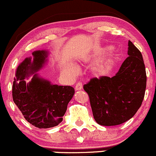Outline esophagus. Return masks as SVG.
Masks as SVG:
<instances>
[{"mask_svg": "<svg viewBox=\"0 0 156 156\" xmlns=\"http://www.w3.org/2000/svg\"><path fill=\"white\" fill-rule=\"evenodd\" d=\"M82 89H83V83L81 82H78L75 86V89L78 91V90H81Z\"/></svg>", "mask_w": 156, "mask_h": 156, "instance_id": "obj_1", "label": "esophagus"}]
</instances>
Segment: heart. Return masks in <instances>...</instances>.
<instances>
[{
  "label": "heart",
  "instance_id": "b5f03b06",
  "mask_svg": "<svg viewBox=\"0 0 156 156\" xmlns=\"http://www.w3.org/2000/svg\"><path fill=\"white\" fill-rule=\"evenodd\" d=\"M101 52H99L94 54L91 56V58H97L101 54ZM112 64H113V59L111 58H107L103 59L102 61H101V62H99L98 63H97L94 65V72L97 75H99V76H102V75L106 74L109 71L110 67H111Z\"/></svg>",
  "mask_w": 156,
  "mask_h": 156
}]
</instances>
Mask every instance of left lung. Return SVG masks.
<instances>
[{
    "label": "left lung",
    "instance_id": "left-lung-1",
    "mask_svg": "<svg viewBox=\"0 0 156 156\" xmlns=\"http://www.w3.org/2000/svg\"><path fill=\"white\" fill-rule=\"evenodd\" d=\"M128 57L113 76L94 77L83 86L98 124L113 126L132 118L140 107L147 87V73L141 52L128 41Z\"/></svg>",
    "mask_w": 156,
    "mask_h": 156
}]
</instances>
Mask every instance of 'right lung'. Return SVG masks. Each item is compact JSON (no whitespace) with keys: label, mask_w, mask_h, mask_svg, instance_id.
I'll return each instance as SVG.
<instances>
[{"label":"right lung","mask_w":156,"mask_h":156,"mask_svg":"<svg viewBox=\"0 0 156 156\" xmlns=\"http://www.w3.org/2000/svg\"><path fill=\"white\" fill-rule=\"evenodd\" d=\"M32 55L33 61L27 58L17 68L12 84V99L28 122L39 128H52L63 120L74 89L52 85L39 77L35 72L44 65L48 53L38 50ZM33 73V77L26 83V79Z\"/></svg>","instance_id":"1"}]
</instances>
